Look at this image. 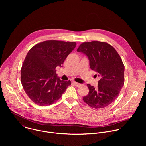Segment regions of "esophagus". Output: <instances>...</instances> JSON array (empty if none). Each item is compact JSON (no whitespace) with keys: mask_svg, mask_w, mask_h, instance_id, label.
Here are the masks:
<instances>
[{"mask_svg":"<svg viewBox=\"0 0 146 146\" xmlns=\"http://www.w3.org/2000/svg\"><path fill=\"white\" fill-rule=\"evenodd\" d=\"M72 83H73V84L74 86H76V87H80V86H81V84H80V83H78V82H76V81H73L72 82Z\"/></svg>","mask_w":146,"mask_h":146,"instance_id":"esophagus-1","label":"esophagus"}]
</instances>
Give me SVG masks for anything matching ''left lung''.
<instances>
[{"label":"left lung","mask_w":146,"mask_h":146,"mask_svg":"<svg viewBox=\"0 0 146 146\" xmlns=\"http://www.w3.org/2000/svg\"><path fill=\"white\" fill-rule=\"evenodd\" d=\"M77 51L88 56L91 69L100 78L96 88L87 84L89 92L83 100L94 109L109 106L118 96L124 84V65L120 56L110 44L98 41L82 43Z\"/></svg>","instance_id":"obj_1"}]
</instances>
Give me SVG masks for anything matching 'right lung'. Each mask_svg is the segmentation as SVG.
<instances>
[{"label": "right lung", "instance_id": "add662e5", "mask_svg": "<svg viewBox=\"0 0 146 146\" xmlns=\"http://www.w3.org/2000/svg\"><path fill=\"white\" fill-rule=\"evenodd\" d=\"M76 43L59 40H47L39 43L28 51L21 68V80L30 99L39 106H48L58 100L70 80L57 77L56 68L61 66Z\"/></svg>", "mask_w": 146, "mask_h": 146}]
</instances>
